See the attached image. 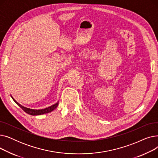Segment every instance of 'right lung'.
Segmentation results:
<instances>
[{
	"label": "right lung",
	"instance_id": "obj_1",
	"mask_svg": "<svg viewBox=\"0 0 158 158\" xmlns=\"http://www.w3.org/2000/svg\"><path fill=\"white\" fill-rule=\"evenodd\" d=\"M12 98H13V100L15 101V102L16 104H17L18 106H19L25 112L27 113V114H31V115H40V114H43L48 113L49 112H51L54 109L56 108L57 105H58V102H57L55 104H54V105H52L51 106H50V107H47V108H45V109H42V110H32V109L27 108V107H26L22 106L21 104H20L19 103H18L17 102H16L13 97H12Z\"/></svg>",
	"mask_w": 158,
	"mask_h": 158
}]
</instances>
